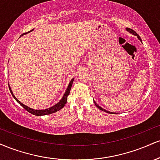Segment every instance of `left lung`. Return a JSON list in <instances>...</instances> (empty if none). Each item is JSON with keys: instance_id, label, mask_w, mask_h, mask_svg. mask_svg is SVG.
Returning a JSON list of instances; mask_svg holds the SVG:
<instances>
[{"instance_id": "1", "label": "left lung", "mask_w": 160, "mask_h": 160, "mask_svg": "<svg viewBox=\"0 0 160 160\" xmlns=\"http://www.w3.org/2000/svg\"><path fill=\"white\" fill-rule=\"evenodd\" d=\"M126 30H127V32H129V33H131V34H134V35L137 36V38H138V39L140 40H141V37L139 36L138 34L137 33L135 32V31H133L132 29L129 28H126ZM94 103H95V105L97 106V108H99V109H100V110H102V111H104V112H107V113H111V112H110V111H106V110L103 109V108H101L100 106L98 105V104H96V102H94Z\"/></svg>"}]
</instances>
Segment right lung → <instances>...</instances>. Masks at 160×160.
Instances as JSON below:
<instances>
[{"mask_svg":"<svg viewBox=\"0 0 160 160\" xmlns=\"http://www.w3.org/2000/svg\"><path fill=\"white\" fill-rule=\"evenodd\" d=\"M33 30H34V29H32V31H33ZM32 31H31V32H32ZM29 32H28V33H29ZM27 34V33H24L23 34ZM23 34H22L21 36H22ZM74 78L71 79V80L69 82L68 86V88H67V89H66L65 94H64L63 97H62V98L61 99V100H60L59 102H58L56 104L53 105L52 107L49 108H47V109H44V110H34V109H32V108H28L26 105H25V104L22 103L21 102H19V101L16 98L15 95H13V93H12V90H11V88H10V85H9V89H10L11 94H12V97H13L14 99H15L16 102H17L18 103H19L20 105L22 106V107H23L24 108H25V109L28 112H29V113H32V114L36 115V116L48 115V114H51V113H55V112H57L58 111H59V110H61L62 108L65 105V104L67 103L68 96L70 91H71V86H72L73 82H74Z\"/></svg>","mask_w":160,"mask_h":160,"instance_id":"right-lung-1","label":"right lung"}]
</instances>
